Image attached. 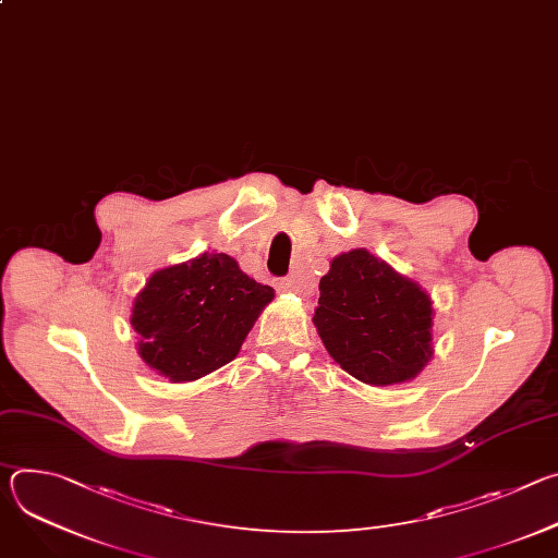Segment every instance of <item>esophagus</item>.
I'll use <instances>...</instances> for the list:
<instances>
[{
    "instance_id": "34e87169",
    "label": "esophagus",
    "mask_w": 558,
    "mask_h": 558,
    "mask_svg": "<svg viewBox=\"0 0 558 558\" xmlns=\"http://www.w3.org/2000/svg\"><path fill=\"white\" fill-rule=\"evenodd\" d=\"M280 289L287 291V293H300V295H306L311 291V284H306L304 280H300L298 276H289L284 280H280Z\"/></svg>"
}]
</instances>
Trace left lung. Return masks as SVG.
<instances>
[{
  "instance_id": "1",
  "label": "left lung",
  "mask_w": 558,
  "mask_h": 558,
  "mask_svg": "<svg viewBox=\"0 0 558 558\" xmlns=\"http://www.w3.org/2000/svg\"><path fill=\"white\" fill-rule=\"evenodd\" d=\"M433 317L420 282L360 247L331 260L313 325L349 375L392 386L415 379L433 360Z\"/></svg>"
}]
</instances>
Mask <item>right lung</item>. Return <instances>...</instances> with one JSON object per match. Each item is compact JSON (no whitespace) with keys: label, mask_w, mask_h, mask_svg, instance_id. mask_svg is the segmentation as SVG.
Segmentation results:
<instances>
[{"label":"right lung","mask_w":558,"mask_h":558,"mask_svg":"<svg viewBox=\"0 0 558 558\" xmlns=\"http://www.w3.org/2000/svg\"><path fill=\"white\" fill-rule=\"evenodd\" d=\"M274 295L218 252L158 269L132 304L136 351L172 384L201 379L238 355Z\"/></svg>","instance_id":"right-lung-1"}]
</instances>
